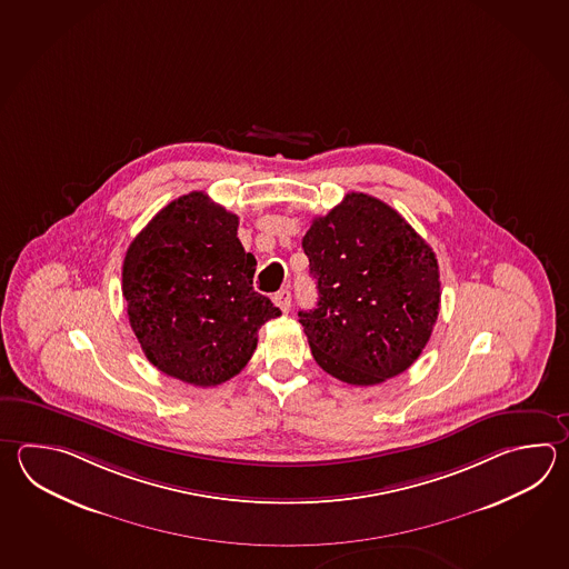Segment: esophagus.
<instances>
[{
	"label": "esophagus",
	"mask_w": 569,
	"mask_h": 569,
	"mask_svg": "<svg viewBox=\"0 0 569 569\" xmlns=\"http://www.w3.org/2000/svg\"><path fill=\"white\" fill-rule=\"evenodd\" d=\"M273 303L278 306L281 312L286 313L290 310L291 306V293L290 290H279L276 296H273Z\"/></svg>",
	"instance_id": "obj_1"
}]
</instances>
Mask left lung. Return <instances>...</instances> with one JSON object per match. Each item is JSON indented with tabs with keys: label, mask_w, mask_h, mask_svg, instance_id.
Here are the masks:
<instances>
[{
	"label": "left lung",
	"mask_w": 569,
	"mask_h": 569,
	"mask_svg": "<svg viewBox=\"0 0 569 569\" xmlns=\"http://www.w3.org/2000/svg\"><path fill=\"white\" fill-rule=\"evenodd\" d=\"M318 303L300 310L313 360L348 385L407 371L440 312V267L411 224L379 198L350 192L303 234Z\"/></svg>",
	"instance_id": "left-lung-1"
}]
</instances>
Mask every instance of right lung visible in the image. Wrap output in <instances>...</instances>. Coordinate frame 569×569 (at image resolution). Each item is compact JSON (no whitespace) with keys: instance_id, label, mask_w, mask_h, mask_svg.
<instances>
[{"instance_id":"1","label":"right lung","mask_w":569,"mask_h":569,"mask_svg":"<svg viewBox=\"0 0 569 569\" xmlns=\"http://www.w3.org/2000/svg\"><path fill=\"white\" fill-rule=\"evenodd\" d=\"M239 217L190 192L163 207L123 259L129 325L153 367L197 387L243 371L257 332L278 318L253 290L257 261L237 237Z\"/></svg>"}]
</instances>
